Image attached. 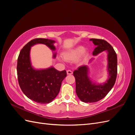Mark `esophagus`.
Returning <instances> with one entry per match:
<instances>
[{
  "mask_svg": "<svg viewBox=\"0 0 135 135\" xmlns=\"http://www.w3.org/2000/svg\"><path fill=\"white\" fill-rule=\"evenodd\" d=\"M66 72H67V74H68V75H71L73 74V71L71 70H67Z\"/></svg>",
  "mask_w": 135,
  "mask_h": 135,
  "instance_id": "obj_1",
  "label": "esophagus"
}]
</instances>
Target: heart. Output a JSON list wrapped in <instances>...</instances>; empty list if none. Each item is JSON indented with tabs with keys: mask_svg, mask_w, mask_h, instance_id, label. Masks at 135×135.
<instances>
[{
	"mask_svg": "<svg viewBox=\"0 0 135 135\" xmlns=\"http://www.w3.org/2000/svg\"><path fill=\"white\" fill-rule=\"evenodd\" d=\"M81 54L85 55L86 51L83 46H79L63 52L62 57L66 61H73L78 59Z\"/></svg>",
	"mask_w": 135,
	"mask_h": 135,
	"instance_id": "b5f03b06",
	"label": "heart"
}]
</instances>
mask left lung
<instances>
[{"instance_id":"8db88e82","label":"left lung","mask_w":135,"mask_h":135,"mask_svg":"<svg viewBox=\"0 0 135 135\" xmlns=\"http://www.w3.org/2000/svg\"><path fill=\"white\" fill-rule=\"evenodd\" d=\"M89 40L96 46L92 52L93 56L104 51L108 53V79L103 84L93 83L91 80L88 76L89 68L87 65L80 66L73 73L78 97L84 103H91L103 99L113 87L117 75V56L113 47L106 40L99 39H91Z\"/></svg>"}]
</instances>
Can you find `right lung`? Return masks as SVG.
<instances>
[{"label":"right lung","mask_w":135,"mask_h":135,"mask_svg":"<svg viewBox=\"0 0 135 135\" xmlns=\"http://www.w3.org/2000/svg\"><path fill=\"white\" fill-rule=\"evenodd\" d=\"M55 40L48 39H32L23 47L18 57L17 72L20 87L28 99L39 104H48L55 99L67 74L66 70L58 71L52 66L45 69L34 68L30 60L31 47L36 44H43L55 51ZM56 56L55 52L53 57Z\"/></svg>","instance_id":"right-lung-1"}]
</instances>
